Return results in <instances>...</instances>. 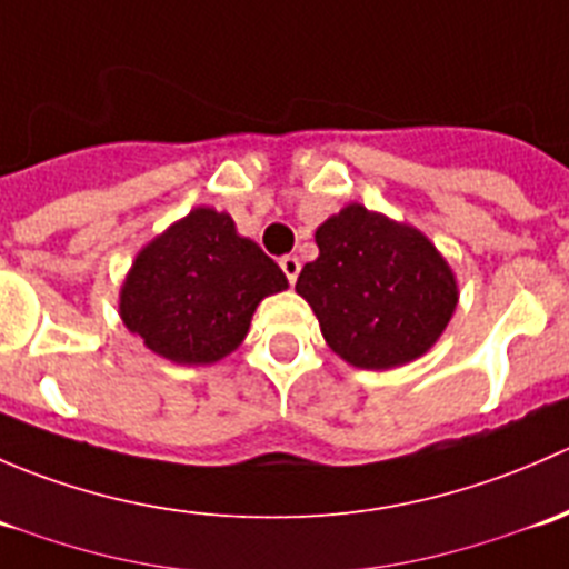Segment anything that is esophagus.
<instances>
[{
	"label": "esophagus",
	"mask_w": 569,
	"mask_h": 569,
	"mask_svg": "<svg viewBox=\"0 0 569 569\" xmlns=\"http://www.w3.org/2000/svg\"><path fill=\"white\" fill-rule=\"evenodd\" d=\"M280 269H283V274H286V280H289V283H297V274H300V258L283 256V258H280Z\"/></svg>",
	"instance_id": "1"
}]
</instances>
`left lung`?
<instances>
[{"label":"left lung","mask_w":569,"mask_h":569,"mask_svg":"<svg viewBox=\"0 0 569 569\" xmlns=\"http://www.w3.org/2000/svg\"><path fill=\"white\" fill-rule=\"evenodd\" d=\"M319 258L297 278L321 336L358 369L421 358L457 308L449 263L421 231L352 203L317 231Z\"/></svg>","instance_id":"left-lung-1"}]
</instances>
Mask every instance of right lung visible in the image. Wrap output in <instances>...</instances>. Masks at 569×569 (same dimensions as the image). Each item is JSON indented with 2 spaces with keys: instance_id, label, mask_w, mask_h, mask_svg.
I'll return each mask as SVG.
<instances>
[{
  "instance_id": "add662e5",
  "label": "right lung",
  "mask_w": 569,
  "mask_h": 569,
  "mask_svg": "<svg viewBox=\"0 0 569 569\" xmlns=\"http://www.w3.org/2000/svg\"><path fill=\"white\" fill-rule=\"evenodd\" d=\"M286 286L278 263L239 237L231 217L194 209L137 256L120 317L173 363H214L244 341L258 302Z\"/></svg>"
}]
</instances>
